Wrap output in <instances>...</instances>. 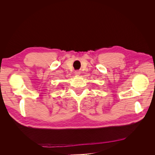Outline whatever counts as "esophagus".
Wrapping results in <instances>:
<instances>
[{
	"instance_id": "esophagus-1",
	"label": "esophagus",
	"mask_w": 155,
	"mask_h": 155,
	"mask_svg": "<svg viewBox=\"0 0 155 155\" xmlns=\"http://www.w3.org/2000/svg\"><path fill=\"white\" fill-rule=\"evenodd\" d=\"M74 74H75V75H77V76H78V75L80 74V71H79V70H76V71L74 72Z\"/></svg>"
}]
</instances>
